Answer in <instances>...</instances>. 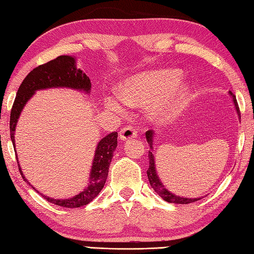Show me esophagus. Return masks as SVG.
<instances>
[{"label": "esophagus", "instance_id": "esophagus-1", "mask_svg": "<svg viewBox=\"0 0 254 254\" xmlns=\"http://www.w3.org/2000/svg\"><path fill=\"white\" fill-rule=\"evenodd\" d=\"M136 135H137L136 128H134L133 127L128 126V127H124L121 128L120 136H119V138L122 141H126V140H128V138L136 137Z\"/></svg>", "mask_w": 254, "mask_h": 254}]
</instances>
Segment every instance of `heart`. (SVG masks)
<instances>
[{"instance_id":"heart-1","label":"heart","mask_w":254,"mask_h":254,"mask_svg":"<svg viewBox=\"0 0 254 254\" xmlns=\"http://www.w3.org/2000/svg\"><path fill=\"white\" fill-rule=\"evenodd\" d=\"M181 73L173 69L144 71L124 80L120 94L106 98V106L117 112H124L126 103L131 107L150 104L148 114L154 121L161 122L185 101L190 84L180 81Z\"/></svg>"}]
</instances>
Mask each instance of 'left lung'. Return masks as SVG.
I'll use <instances>...</instances> for the list:
<instances>
[{
    "label": "left lung",
    "mask_w": 254,
    "mask_h": 254,
    "mask_svg": "<svg viewBox=\"0 0 254 254\" xmlns=\"http://www.w3.org/2000/svg\"><path fill=\"white\" fill-rule=\"evenodd\" d=\"M230 94L232 96L233 99V103H235L236 109H237V113L238 116L240 117V110H239V106H238V102H237V99L236 96L233 94L232 92H230ZM145 136H146V140L150 144L151 148H153V136H154V132L152 130H148L145 133ZM148 160H150V166H148V170H147V177H148V181H150V185L153 188L154 190L157 192L158 196H161L164 200L167 201V202H173V203H190V202H195L197 200H200L201 198H186V197H181V196H177L175 193L171 192L170 190H166V187L163 185V183L161 182L160 177H158L157 173H156V168H155V160H154V155L152 151H148Z\"/></svg>",
    "instance_id": "obj_1"
}]
</instances>
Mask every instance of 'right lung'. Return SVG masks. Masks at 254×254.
Returning a JSON list of instances; mask_svg holds the SVG:
<instances>
[{
    "mask_svg": "<svg viewBox=\"0 0 254 254\" xmlns=\"http://www.w3.org/2000/svg\"><path fill=\"white\" fill-rule=\"evenodd\" d=\"M48 88H71L89 93L91 89V82L87 74L81 69H78L76 67V61H74V58L71 56H67V55L59 56L56 59H53L51 62L34 68L25 77L21 86H19L11 110L9 132H11V140L13 142L14 147L15 127H16L19 114H21L25 104L33 97L35 91ZM117 145L118 132H112L108 134L107 136H104L98 143L88 185L78 195L68 198V199H54V198L45 196L43 193H41V195L47 201L64 208H78L88 205L89 202L92 201V199H94L99 195V192L101 191L104 184H106L109 173V166L111 164L113 152L116 150ZM15 152H16V150H15ZM17 165L23 180L27 182L26 178L23 175L22 168L19 166L18 162ZM28 185H31V184L28 183Z\"/></svg>",
    "mask_w": 254,
    "mask_h": 254,
    "instance_id": "add662e5",
    "label": "right lung"
}]
</instances>
